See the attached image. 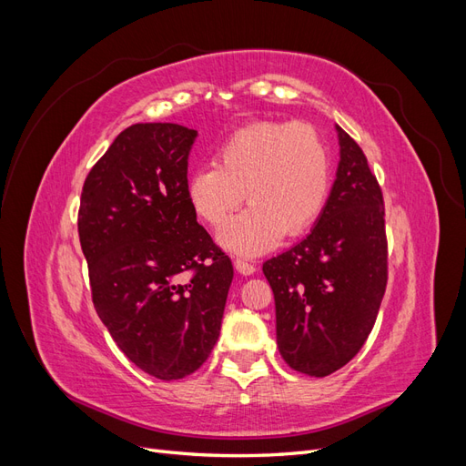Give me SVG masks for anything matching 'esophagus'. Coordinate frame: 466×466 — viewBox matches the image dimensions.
I'll use <instances>...</instances> for the list:
<instances>
[{"mask_svg": "<svg viewBox=\"0 0 466 466\" xmlns=\"http://www.w3.org/2000/svg\"><path fill=\"white\" fill-rule=\"evenodd\" d=\"M233 264H235V270H237L238 274H243V276H250V274L257 272V266L247 262V260H243V258H237Z\"/></svg>", "mask_w": 466, "mask_h": 466, "instance_id": "34e87169", "label": "esophagus"}]
</instances>
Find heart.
Returning a JSON list of instances; mask_svg holds the SVG:
<instances>
[{"label":"heart","instance_id":"1","mask_svg":"<svg viewBox=\"0 0 466 466\" xmlns=\"http://www.w3.org/2000/svg\"><path fill=\"white\" fill-rule=\"evenodd\" d=\"M332 187L330 151L311 124L257 122L231 134L216 149L214 165L196 168L187 194L194 214L221 228L219 245L235 255L257 257L281 235L307 231L322 214Z\"/></svg>","mask_w":466,"mask_h":466}]
</instances>
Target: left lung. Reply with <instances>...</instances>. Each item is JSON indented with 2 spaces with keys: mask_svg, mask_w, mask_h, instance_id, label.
<instances>
[{
  "mask_svg": "<svg viewBox=\"0 0 466 466\" xmlns=\"http://www.w3.org/2000/svg\"><path fill=\"white\" fill-rule=\"evenodd\" d=\"M340 161L327 206L301 243L266 260L276 340L291 370L327 377L368 340L387 288L383 192L361 147L336 126Z\"/></svg>",
  "mask_w": 466,
  "mask_h": 466,
  "instance_id": "1",
  "label": "left lung"
}]
</instances>
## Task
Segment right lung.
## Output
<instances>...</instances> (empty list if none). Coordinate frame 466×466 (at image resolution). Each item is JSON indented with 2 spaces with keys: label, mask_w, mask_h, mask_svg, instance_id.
<instances>
[{
  "label": "right lung",
  "mask_w": 466,
  "mask_h": 466,
  "mask_svg": "<svg viewBox=\"0 0 466 466\" xmlns=\"http://www.w3.org/2000/svg\"><path fill=\"white\" fill-rule=\"evenodd\" d=\"M196 136L171 122L134 124L81 192L77 229L95 311L124 356L161 380L208 360L233 279L187 194Z\"/></svg>",
  "instance_id": "right-lung-1"
}]
</instances>
